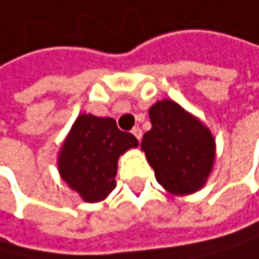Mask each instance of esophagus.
Segmentation results:
<instances>
[{
  "label": "esophagus",
  "instance_id": "1",
  "mask_svg": "<svg viewBox=\"0 0 259 259\" xmlns=\"http://www.w3.org/2000/svg\"><path fill=\"white\" fill-rule=\"evenodd\" d=\"M131 133H133V134H134V136H136V137H137V140H139V142H140V139H142V130H140V128H139V126H134V128H133V131H131Z\"/></svg>",
  "mask_w": 259,
  "mask_h": 259
}]
</instances>
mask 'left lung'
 Returning <instances> with one entry per match:
<instances>
[{"mask_svg":"<svg viewBox=\"0 0 259 259\" xmlns=\"http://www.w3.org/2000/svg\"><path fill=\"white\" fill-rule=\"evenodd\" d=\"M151 130L144 134L142 150L157 182L173 195H190L207 181L214 160L211 133L173 100L150 108Z\"/></svg>","mask_w":259,"mask_h":259,"instance_id":"1","label":"left lung"}]
</instances>
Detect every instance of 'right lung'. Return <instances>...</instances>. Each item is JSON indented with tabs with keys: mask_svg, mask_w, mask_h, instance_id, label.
Wrapping results in <instances>:
<instances>
[{
	"mask_svg": "<svg viewBox=\"0 0 259 259\" xmlns=\"http://www.w3.org/2000/svg\"><path fill=\"white\" fill-rule=\"evenodd\" d=\"M137 145L114 119L81 114L60 151V175L86 202H99L115 188L119 156Z\"/></svg>",
	"mask_w": 259,
	"mask_h": 259,
	"instance_id": "right-lung-1",
	"label": "right lung"
}]
</instances>
